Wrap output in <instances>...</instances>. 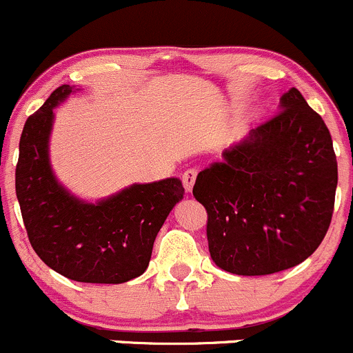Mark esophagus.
I'll return each instance as SVG.
<instances>
[{"label":"esophagus","mask_w":353,"mask_h":353,"mask_svg":"<svg viewBox=\"0 0 353 353\" xmlns=\"http://www.w3.org/2000/svg\"><path fill=\"white\" fill-rule=\"evenodd\" d=\"M196 170L195 168H190L187 172L181 175V181H183V187L187 192L190 193L193 190V185H195V180H196Z\"/></svg>","instance_id":"34e87169"}]
</instances>
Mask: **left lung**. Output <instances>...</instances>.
I'll use <instances>...</instances> for the list:
<instances>
[{
	"label": "left lung",
	"mask_w": 353,
	"mask_h": 353,
	"mask_svg": "<svg viewBox=\"0 0 353 353\" xmlns=\"http://www.w3.org/2000/svg\"><path fill=\"white\" fill-rule=\"evenodd\" d=\"M198 173L193 196L208 213L212 260L235 275L302 263L325 236L339 172L322 117L296 88L279 113Z\"/></svg>",
	"instance_id": "left-lung-1"
}]
</instances>
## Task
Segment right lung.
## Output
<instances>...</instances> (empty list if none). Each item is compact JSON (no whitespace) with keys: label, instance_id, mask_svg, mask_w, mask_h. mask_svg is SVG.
Returning a JSON list of instances; mask_svg holds the SVG:
<instances>
[{"label":"right lung","instance_id":"add662e5","mask_svg":"<svg viewBox=\"0 0 353 353\" xmlns=\"http://www.w3.org/2000/svg\"><path fill=\"white\" fill-rule=\"evenodd\" d=\"M74 90L59 86L26 120L17 165L19 208L31 247L59 275L83 283H125L148 268L158 232L185 188L178 178H165L86 201L59 183L50 137L54 108Z\"/></svg>","mask_w":353,"mask_h":353}]
</instances>
